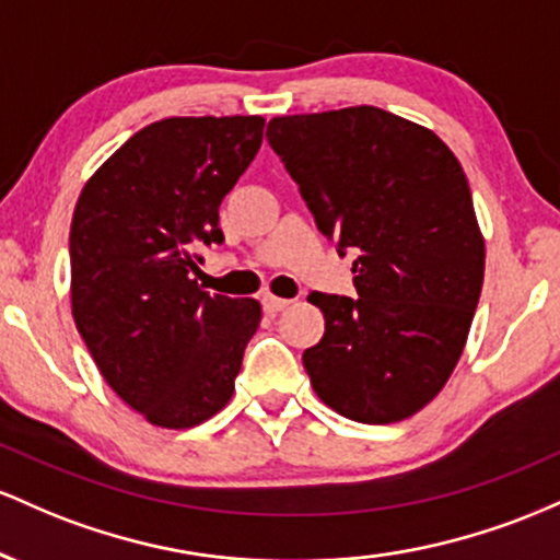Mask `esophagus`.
<instances>
[{
  "instance_id": "esophagus-1",
  "label": "esophagus",
  "mask_w": 560,
  "mask_h": 560,
  "mask_svg": "<svg viewBox=\"0 0 560 560\" xmlns=\"http://www.w3.org/2000/svg\"><path fill=\"white\" fill-rule=\"evenodd\" d=\"M288 304H291V301H288V299H280V296H272V293H267V296L261 299V306H264V312H269V314H275V312H282V310H285Z\"/></svg>"
}]
</instances>
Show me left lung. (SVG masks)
<instances>
[{
  "label": "left lung",
  "mask_w": 560,
  "mask_h": 560,
  "mask_svg": "<svg viewBox=\"0 0 560 560\" xmlns=\"http://www.w3.org/2000/svg\"><path fill=\"white\" fill-rule=\"evenodd\" d=\"M267 142L338 254L354 250L360 299L310 293L325 336L304 368L325 405L397 423L442 392L483 282V237L455 153L394 113L357 105L278 116Z\"/></svg>",
  "instance_id": "obj_1"
}]
</instances>
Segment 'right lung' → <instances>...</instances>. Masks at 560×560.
Listing matches in <instances>:
<instances>
[{
    "label": "right lung",
    "mask_w": 560,
    "mask_h": 560,
    "mask_svg": "<svg viewBox=\"0 0 560 560\" xmlns=\"http://www.w3.org/2000/svg\"><path fill=\"white\" fill-rule=\"evenodd\" d=\"M261 116L163 118L129 137L81 190L71 222L73 319L108 386L161 429L228 405L261 323L256 299L206 293L200 248L261 148Z\"/></svg>",
    "instance_id": "obj_1"
}]
</instances>
